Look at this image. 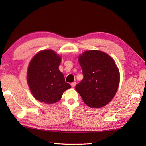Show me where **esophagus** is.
<instances>
[{
    "instance_id": "34e87169",
    "label": "esophagus",
    "mask_w": 146,
    "mask_h": 146,
    "mask_svg": "<svg viewBox=\"0 0 146 146\" xmlns=\"http://www.w3.org/2000/svg\"><path fill=\"white\" fill-rule=\"evenodd\" d=\"M76 85V82H73V83H71V87H75Z\"/></svg>"
}]
</instances>
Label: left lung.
Returning <instances> with one entry per match:
<instances>
[{
	"label": "left lung",
	"mask_w": 146,
	"mask_h": 146,
	"mask_svg": "<svg viewBox=\"0 0 146 146\" xmlns=\"http://www.w3.org/2000/svg\"><path fill=\"white\" fill-rule=\"evenodd\" d=\"M79 62L83 78L76 90L88 107H104L113 98L119 85V71L113 60L104 52L92 50L83 52Z\"/></svg>",
	"instance_id": "obj_1"
}]
</instances>
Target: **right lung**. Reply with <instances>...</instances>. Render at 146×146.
I'll use <instances>...</instances> for the list:
<instances>
[{
	"instance_id": "obj_1",
	"label": "right lung",
	"mask_w": 146,
	"mask_h": 146,
	"mask_svg": "<svg viewBox=\"0 0 146 146\" xmlns=\"http://www.w3.org/2000/svg\"><path fill=\"white\" fill-rule=\"evenodd\" d=\"M61 58L52 50L38 52L31 61L27 70V82L37 100L51 104L60 100L71 85L65 82L59 70Z\"/></svg>"
}]
</instances>
